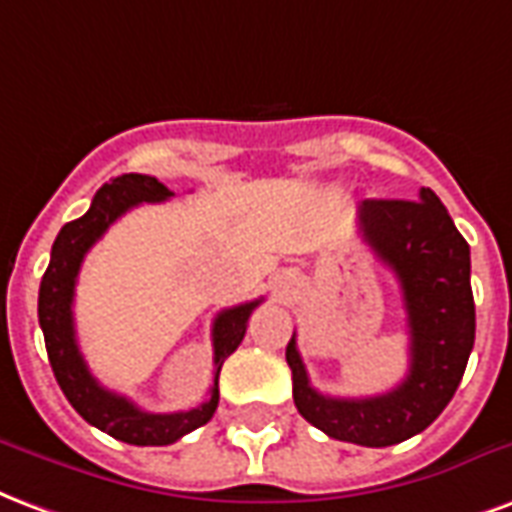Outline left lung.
Masks as SVG:
<instances>
[{
  "mask_svg": "<svg viewBox=\"0 0 512 512\" xmlns=\"http://www.w3.org/2000/svg\"><path fill=\"white\" fill-rule=\"evenodd\" d=\"M360 234L395 272L409 324V374L390 393L333 398L313 390L297 352L286 346L297 412L333 439L363 447L398 445L442 414L475 346L469 245L431 188L417 201H363Z\"/></svg>",
  "mask_w": 512,
  "mask_h": 512,
  "instance_id": "left-lung-1",
  "label": "left lung"
}]
</instances>
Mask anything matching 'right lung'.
I'll list each match as a JSON object with an SVG mask.
<instances>
[{
  "label": "right lung",
  "instance_id": "add662e5",
  "mask_svg": "<svg viewBox=\"0 0 512 512\" xmlns=\"http://www.w3.org/2000/svg\"><path fill=\"white\" fill-rule=\"evenodd\" d=\"M171 190L147 174H122L111 179L95 193L92 207L78 220H70L51 248L48 270L40 281V297H37V316L46 338V352L54 368L62 393L89 425H95L108 436L128 445H171L190 431H196L204 423H210L218 409V376L223 360L229 357L245 338L248 319L253 308L261 300L242 302L234 308L218 313L212 324V390L210 398L196 409L171 414L141 412L125 395L106 390L103 384L89 374L84 354L78 349L76 324H73V297H76V281L81 272V261L87 251L108 231V226L125 212L144 204V201H166Z\"/></svg>",
  "mask_w": 512,
  "mask_h": 512
}]
</instances>
